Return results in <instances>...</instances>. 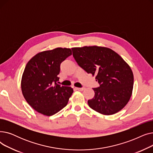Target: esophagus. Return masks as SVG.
Masks as SVG:
<instances>
[{
	"instance_id": "1",
	"label": "esophagus",
	"mask_w": 153,
	"mask_h": 153,
	"mask_svg": "<svg viewBox=\"0 0 153 153\" xmlns=\"http://www.w3.org/2000/svg\"><path fill=\"white\" fill-rule=\"evenodd\" d=\"M76 89L77 90L79 91H82L84 90L85 88H84V87H76Z\"/></svg>"
}]
</instances>
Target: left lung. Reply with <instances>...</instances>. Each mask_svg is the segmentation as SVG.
Listing matches in <instances>:
<instances>
[{"mask_svg": "<svg viewBox=\"0 0 153 153\" xmlns=\"http://www.w3.org/2000/svg\"><path fill=\"white\" fill-rule=\"evenodd\" d=\"M78 65L88 74L95 75L100 86L94 88L95 95L89 106L99 113L110 115L121 110L129 101L133 87V74L123 59L105 47L72 48Z\"/></svg>", "mask_w": 153, "mask_h": 153, "instance_id": "8db88e82", "label": "left lung"}]
</instances>
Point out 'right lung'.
<instances>
[{"label":"right lung","instance_id":"obj_1","mask_svg":"<svg viewBox=\"0 0 153 153\" xmlns=\"http://www.w3.org/2000/svg\"><path fill=\"white\" fill-rule=\"evenodd\" d=\"M71 54L69 48H57L38 53L27 64L22 91L27 103L38 113L51 116L67 105L73 89L57 82L61 62Z\"/></svg>","mask_w":153,"mask_h":153}]
</instances>
